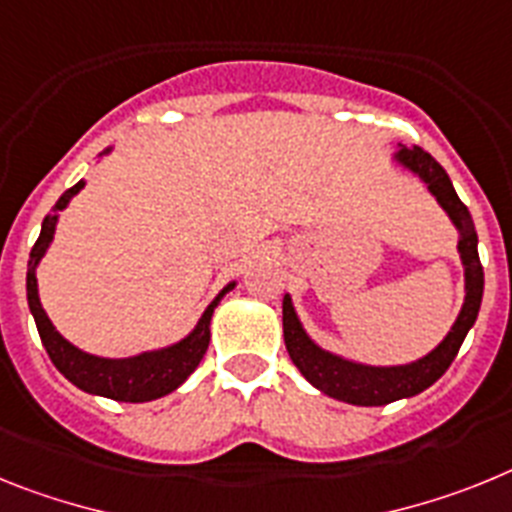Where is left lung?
<instances>
[{"instance_id":"8db88e82","label":"left lung","mask_w":512,"mask_h":512,"mask_svg":"<svg viewBox=\"0 0 512 512\" xmlns=\"http://www.w3.org/2000/svg\"><path fill=\"white\" fill-rule=\"evenodd\" d=\"M391 162L412 172L420 182H425L428 193L438 201V206L446 211L451 224L459 231L456 250H459L461 265H464V304H461L459 317L451 324V330L430 353H425L417 361L399 363V366H371V363L353 361V358L337 355L332 350H324L322 345L311 340L299 314H296L291 293H286L283 296V340H286V350L291 355L293 366L299 368L301 376L314 389L324 391L327 397L340 399V402L358 404V407H381V404L397 402V399L415 397L441 379L459 353L466 332L477 322L484 293V270L477 252V229H474L469 208L461 203V198L453 190L451 177L420 146L399 144Z\"/></svg>"}]
</instances>
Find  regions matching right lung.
I'll return each instance as SVG.
<instances>
[{
	"label": "right lung",
	"mask_w": 512,
	"mask_h": 512,
	"mask_svg": "<svg viewBox=\"0 0 512 512\" xmlns=\"http://www.w3.org/2000/svg\"><path fill=\"white\" fill-rule=\"evenodd\" d=\"M113 146L102 149L97 154V162L102 157H108ZM87 182L79 180L74 188L66 190L61 195L53 211L43 219L41 237L33 244L28 260V306L30 314L35 319V327H38V335L43 340V348H46L48 358L53 361V366L64 373L66 379L77 389L87 391V394H95V397H108L115 402H151V399H159L164 394L175 391L177 386H182L188 381L190 373L198 368V363L203 361V355L208 350V342H211V317L213 309L221 304L226 293L237 286V281H229L221 288L216 296H213L211 304L206 306V311L201 314V319L195 322L193 330L185 337H180L177 342H170L164 348L144 350V353L128 355V358H102V355H92L87 350L77 348L74 342L66 340L53 322L48 319L46 309L41 304V293H38V265L46 257L48 247H51L53 237H56V226H59V216L66 206L71 203V198L84 188Z\"/></svg>",
	"instance_id": "add662e5"
}]
</instances>
